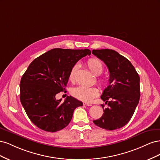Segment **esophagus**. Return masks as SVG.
Returning <instances> with one entry per match:
<instances>
[{
	"label": "esophagus",
	"instance_id": "obj_1",
	"mask_svg": "<svg viewBox=\"0 0 160 160\" xmlns=\"http://www.w3.org/2000/svg\"><path fill=\"white\" fill-rule=\"evenodd\" d=\"M83 105H87V106H91L92 105L91 103H87V102H83Z\"/></svg>",
	"mask_w": 160,
	"mask_h": 160
}]
</instances>
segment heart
I'll use <instances>...</instances> for the list:
<instances>
[{"label":"heart","mask_w":160,"mask_h":160,"mask_svg":"<svg viewBox=\"0 0 160 160\" xmlns=\"http://www.w3.org/2000/svg\"><path fill=\"white\" fill-rule=\"evenodd\" d=\"M89 70L93 72L95 75H99L103 71V65L99 60L91 58L87 62ZM79 68V65H75L72 67L69 75V79L70 81H75V73ZM98 83L101 87H105L107 84V81L104 78H99ZM99 89L95 87H91V88H86V87L79 86L75 88L72 90V94L75 98H77L79 100L86 101V102H90L95 98L99 95Z\"/></svg>","instance_id":"1"}]
</instances>
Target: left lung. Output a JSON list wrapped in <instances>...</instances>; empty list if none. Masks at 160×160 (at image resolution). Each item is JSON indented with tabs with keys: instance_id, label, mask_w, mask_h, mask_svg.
I'll return each mask as SVG.
<instances>
[{
	"instance_id": "1",
	"label": "left lung",
	"mask_w": 160,
	"mask_h": 160,
	"mask_svg": "<svg viewBox=\"0 0 160 160\" xmlns=\"http://www.w3.org/2000/svg\"><path fill=\"white\" fill-rule=\"evenodd\" d=\"M92 53L104 62L109 71V85L101 96L108 108L101 105L104 113L93 123L105 129H119L129 122L139 103V76L131 62L117 51L101 49Z\"/></svg>"
}]
</instances>
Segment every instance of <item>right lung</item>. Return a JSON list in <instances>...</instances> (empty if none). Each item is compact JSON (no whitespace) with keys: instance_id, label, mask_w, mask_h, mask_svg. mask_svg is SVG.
I'll list each match as a JSON object with an SVG mask.
<instances>
[{"instance_id":"right-lung-1","label":"right lung","mask_w":160,"mask_h":160,"mask_svg":"<svg viewBox=\"0 0 160 160\" xmlns=\"http://www.w3.org/2000/svg\"><path fill=\"white\" fill-rule=\"evenodd\" d=\"M91 55L89 49L57 48L32 61L20 83V99L28 118L37 127L55 132L68 125L74 110L81 101L67 96L64 102L55 97L65 91L71 68L81 58Z\"/></svg>"}]
</instances>
